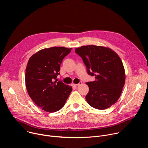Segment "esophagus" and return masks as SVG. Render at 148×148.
<instances>
[{"label":"esophagus","instance_id":"34e87169","mask_svg":"<svg viewBox=\"0 0 148 148\" xmlns=\"http://www.w3.org/2000/svg\"><path fill=\"white\" fill-rule=\"evenodd\" d=\"M81 84H82V82H79L78 84H74V83H73V84H71V85H72V86H73V87H78V86L81 85Z\"/></svg>","mask_w":148,"mask_h":148}]
</instances>
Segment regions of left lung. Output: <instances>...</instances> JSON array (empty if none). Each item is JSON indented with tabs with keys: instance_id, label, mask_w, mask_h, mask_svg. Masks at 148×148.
<instances>
[{
	"instance_id": "obj_1",
	"label": "left lung",
	"mask_w": 148,
	"mask_h": 148,
	"mask_svg": "<svg viewBox=\"0 0 148 148\" xmlns=\"http://www.w3.org/2000/svg\"><path fill=\"white\" fill-rule=\"evenodd\" d=\"M82 58L94 81L86 82L89 92L86 101L91 107L105 110L119 99L125 82V69L121 59L112 49L88 45L75 49Z\"/></svg>"
}]
</instances>
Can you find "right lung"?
Returning <instances> with one entry per match:
<instances>
[{
  "label": "right lung",
  "mask_w": 148,
  "mask_h": 148,
  "mask_svg": "<svg viewBox=\"0 0 148 148\" xmlns=\"http://www.w3.org/2000/svg\"><path fill=\"white\" fill-rule=\"evenodd\" d=\"M71 50L64 47L42 49L29 58L25 82L33 101L43 110L54 112L61 109L72 91V87L58 81L61 62Z\"/></svg>",
  "instance_id": "obj_1"
}]
</instances>
